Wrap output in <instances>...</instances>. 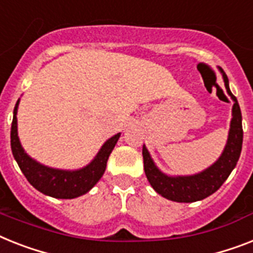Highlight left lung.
<instances>
[{"label": "left lung", "mask_w": 253, "mask_h": 253, "mask_svg": "<svg viewBox=\"0 0 253 253\" xmlns=\"http://www.w3.org/2000/svg\"><path fill=\"white\" fill-rule=\"evenodd\" d=\"M222 74L225 87L227 93L233 98V113L230 122L229 137L225 145L222 155L219 159L200 173L194 175H176L170 176L162 173L152 160L149 152L143 145V160H144V171L148 182L153 187V190L164 196L168 200L176 203H194L208 198L229 178L230 173L237 166L239 160L242 144H243V127H242V112L237 97L231 93L229 87V79L221 67H218Z\"/></svg>", "instance_id": "left-lung-1"}]
</instances>
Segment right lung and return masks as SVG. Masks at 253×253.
<instances>
[{
    "mask_svg": "<svg viewBox=\"0 0 253 253\" xmlns=\"http://www.w3.org/2000/svg\"><path fill=\"white\" fill-rule=\"evenodd\" d=\"M18 105H19V100L16 101V105L14 108L10 141H11L14 159L18 162L27 180L38 191L55 199H74L87 194L88 191L101 179L102 174L105 173L109 156L116 147L121 133H117L108 139L97 155L94 156V159L82 169H53L49 166L41 165L40 162L31 159L24 152L19 141V136H18V121H16Z\"/></svg>",
    "mask_w": 253,
    "mask_h": 253,
    "instance_id": "add662e5",
    "label": "right lung"
}]
</instances>
